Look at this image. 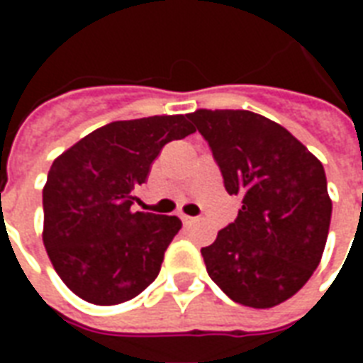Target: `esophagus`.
Returning a JSON list of instances; mask_svg holds the SVG:
<instances>
[{
  "mask_svg": "<svg viewBox=\"0 0 363 363\" xmlns=\"http://www.w3.org/2000/svg\"><path fill=\"white\" fill-rule=\"evenodd\" d=\"M181 220H182V223H184V225H192V223H196V218H192V216H184V213H182L181 216Z\"/></svg>",
  "mask_w": 363,
  "mask_h": 363,
  "instance_id": "esophagus-1",
  "label": "esophagus"
}]
</instances>
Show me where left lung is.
Here are the masks:
<instances>
[{
  "mask_svg": "<svg viewBox=\"0 0 363 363\" xmlns=\"http://www.w3.org/2000/svg\"><path fill=\"white\" fill-rule=\"evenodd\" d=\"M223 174L241 196L237 220L202 249L206 270L233 301L280 305L319 267L333 202L320 161L278 122L251 111L190 112Z\"/></svg>",
  "mask_w": 363,
  "mask_h": 363,
  "instance_id": "left-lung-1",
  "label": "left lung"
}]
</instances>
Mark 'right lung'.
Instances as JSON below:
<instances>
[{"instance_id":"obj_1","label":"right lung","mask_w":363,"mask_h":363,"mask_svg":"<svg viewBox=\"0 0 363 363\" xmlns=\"http://www.w3.org/2000/svg\"><path fill=\"white\" fill-rule=\"evenodd\" d=\"M196 128L184 114L118 120L54 159L43 189V241L62 281L93 305H118L157 278L177 216L135 212L153 159Z\"/></svg>"}]
</instances>
